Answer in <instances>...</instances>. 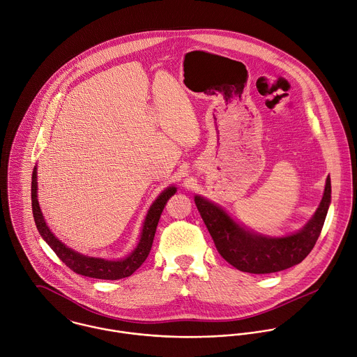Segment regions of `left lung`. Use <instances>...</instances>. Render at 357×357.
<instances>
[{
  "instance_id": "1",
  "label": "left lung",
  "mask_w": 357,
  "mask_h": 357,
  "mask_svg": "<svg viewBox=\"0 0 357 357\" xmlns=\"http://www.w3.org/2000/svg\"><path fill=\"white\" fill-rule=\"evenodd\" d=\"M197 210L218 253L235 268L250 274H271L302 263L314 248L330 204L331 179L327 176L323 199L309 222L295 234L274 238L239 225L218 204L195 196Z\"/></svg>"
}]
</instances>
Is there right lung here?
I'll return each mask as SVG.
<instances>
[{"label":"right lung","instance_id":"1","mask_svg":"<svg viewBox=\"0 0 357 357\" xmlns=\"http://www.w3.org/2000/svg\"><path fill=\"white\" fill-rule=\"evenodd\" d=\"M176 192L175 186H168L164 189L158 197L153 202L150 206L143 227L140 232L139 242L136 248L132 250L130 255H128L125 259L119 260H107L101 257H90L84 256L79 252H75L73 249L65 246L47 227V222L44 220V215L41 213V208L38 206L37 200V168L34 167L33 175H31V208H33V218L37 227L38 234L41 238L47 242V245L55 252V255L65 263L66 267H69L73 273L90 277V278H97V280H121L132 275L147 259L155 229L161 217V213L171 196H174Z\"/></svg>","mask_w":357,"mask_h":357}]
</instances>
